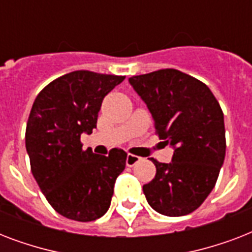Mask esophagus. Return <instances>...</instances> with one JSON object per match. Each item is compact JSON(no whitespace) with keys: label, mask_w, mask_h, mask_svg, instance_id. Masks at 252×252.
<instances>
[{"label":"esophagus","mask_w":252,"mask_h":252,"mask_svg":"<svg viewBox=\"0 0 252 252\" xmlns=\"http://www.w3.org/2000/svg\"><path fill=\"white\" fill-rule=\"evenodd\" d=\"M140 161H141V158L137 157V156H133V154H128V156H126V166H128V167H133V166L136 165V163H138Z\"/></svg>","instance_id":"esophagus-1"}]
</instances>
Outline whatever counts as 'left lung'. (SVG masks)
Returning a JSON list of instances; mask_svg holds the SVG:
<instances>
[{"label": "left lung", "mask_w": 252, "mask_h": 252, "mask_svg": "<svg viewBox=\"0 0 252 252\" xmlns=\"http://www.w3.org/2000/svg\"><path fill=\"white\" fill-rule=\"evenodd\" d=\"M153 116L156 133L174 149L170 163L152 158L157 172L142 189L154 211L170 217L191 213L215 187L223 165V114L209 87L176 69L129 78Z\"/></svg>", "instance_id": "1"}]
</instances>
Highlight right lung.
Segmentation results:
<instances>
[{"label":"right lung","mask_w":252,"mask_h":252,"mask_svg":"<svg viewBox=\"0 0 252 252\" xmlns=\"http://www.w3.org/2000/svg\"><path fill=\"white\" fill-rule=\"evenodd\" d=\"M126 77L76 70L37 94L26 126V150L41 192L57 213L89 222L110 208L126 153L108 156L82 149L81 134L93 133L104 96Z\"/></svg>","instance_id":"obj_1"}]
</instances>
